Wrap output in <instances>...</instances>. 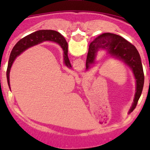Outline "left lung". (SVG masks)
Masks as SVG:
<instances>
[{"instance_id": "left-lung-1", "label": "left lung", "mask_w": 150, "mask_h": 150, "mask_svg": "<svg viewBox=\"0 0 150 150\" xmlns=\"http://www.w3.org/2000/svg\"><path fill=\"white\" fill-rule=\"evenodd\" d=\"M101 48L106 50L111 56L122 60L132 70L136 80V92L134 103L130 111H133L142 94L144 81L143 68L138 51L132 44L119 35L111 33L102 34L89 44L86 61L87 69L89 68V65L94 63L96 53Z\"/></svg>"}]
</instances>
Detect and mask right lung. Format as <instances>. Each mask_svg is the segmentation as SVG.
Masks as SVG:
<instances>
[{"label": "right lung", "mask_w": 150, "mask_h": 150, "mask_svg": "<svg viewBox=\"0 0 150 150\" xmlns=\"http://www.w3.org/2000/svg\"><path fill=\"white\" fill-rule=\"evenodd\" d=\"M53 41V42L58 43L63 50L64 52V62L65 65L69 68H71L69 58L68 56V43H67L64 37H62L61 34L59 32L53 30H39L37 32L26 36L25 37L22 38L21 40L15 44L10 53L9 61H8V68H7L6 76L7 80H8V86L10 87V80L9 74L10 70L13 65V61H15V58L19 56L22 52H23L25 49L30 46L35 45L39 43L43 42V41Z\"/></svg>", "instance_id": "1"}]
</instances>
